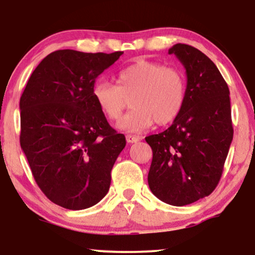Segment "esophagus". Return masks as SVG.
<instances>
[{
	"instance_id": "esophagus-1",
	"label": "esophagus",
	"mask_w": 255,
	"mask_h": 255,
	"mask_svg": "<svg viewBox=\"0 0 255 255\" xmlns=\"http://www.w3.org/2000/svg\"><path fill=\"white\" fill-rule=\"evenodd\" d=\"M140 140V138L138 135H133V134H128L127 135V141L130 142V144H133V142H137Z\"/></svg>"
}]
</instances>
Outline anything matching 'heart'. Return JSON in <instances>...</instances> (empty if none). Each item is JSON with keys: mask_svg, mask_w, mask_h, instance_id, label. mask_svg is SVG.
I'll use <instances>...</instances> for the list:
<instances>
[{"mask_svg": "<svg viewBox=\"0 0 255 255\" xmlns=\"http://www.w3.org/2000/svg\"><path fill=\"white\" fill-rule=\"evenodd\" d=\"M117 85L100 79L94 83L93 96L101 111L111 122L121 120L130 100L132 110L118 128L140 132L154 123L173 122L186 100V79L180 69L160 62L139 61L120 72Z\"/></svg>", "mask_w": 255, "mask_h": 255, "instance_id": "1", "label": "heart"}]
</instances>
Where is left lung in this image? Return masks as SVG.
I'll use <instances>...</instances> for the list:
<instances>
[{"label": "left lung", "instance_id": "obj_1", "mask_svg": "<svg viewBox=\"0 0 255 255\" xmlns=\"http://www.w3.org/2000/svg\"><path fill=\"white\" fill-rule=\"evenodd\" d=\"M186 68L182 110L161 133L145 138L153 159L148 186L159 200L182 207L209 196L221 180L233 138L230 90L216 65L190 45L168 50Z\"/></svg>", "mask_w": 255, "mask_h": 255}]
</instances>
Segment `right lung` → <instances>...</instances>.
Segmentation results:
<instances>
[{
  "label": "right lung",
  "mask_w": 255,
  "mask_h": 255,
  "mask_svg": "<svg viewBox=\"0 0 255 255\" xmlns=\"http://www.w3.org/2000/svg\"><path fill=\"white\" fill-rule=\"evenodd\" d=\"M122 54L52 52L20 96V147L38 187L62 208H90L109 190L127 140L108 123L93 87Z\"/></svg>",
  "instance_id": "1"
}]
</instances>
